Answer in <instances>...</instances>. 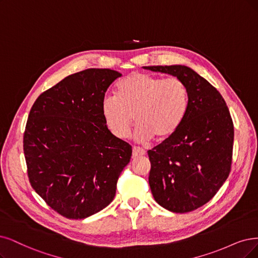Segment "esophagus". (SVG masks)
<instances>
[{
	"instance_id": "obj_1",
	"label": "esophagus",
	"mask_w": 258,
	"mask_h": 258,
	"mask_svg": "<svg viewBox=\"0 0 258 258\" xmlns=\"http://www.w3.org/2000/svg\"><path fill=\"white\" fill-rule=\"evenodd\" d=\"M147 152L144 149H140V148H136L134 147L133 148V157H139V156H144L146 155Z\"/></svg>"
}]
</instances>
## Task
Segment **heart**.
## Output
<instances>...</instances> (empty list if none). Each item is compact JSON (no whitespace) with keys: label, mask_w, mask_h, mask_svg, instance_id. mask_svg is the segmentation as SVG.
Masks as SVG:
<instances>
[{"label":"heart","mask_w":258,"mask_h":258,"mask_svg":"<svg viewBox=\"0 0 258 258\" xmlns=\"http://www.w3.org/2000/svg\"><path fill=\"white\" fill-rule=\"evenodd\" d=\"M117 97L105 95L101 112L110 134L126 138L135 122V139L166 140L182 125L189 105L187 86L177 79L164 80L134 72L117 84Z\"/></svg>","instance_id":"obj_1"}]
</instances>
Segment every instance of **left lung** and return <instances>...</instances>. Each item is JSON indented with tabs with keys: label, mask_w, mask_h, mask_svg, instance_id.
<instances>
[{
	"label": "left lung",
	"mask_w": 258,
	"mask_h": 258,
	"mask_svg": "<svg viewBox=\"0 0 258 258\" xmlns=\"http://www.w3.org/2000/svg\"><path fill=\"white\" fill-rule=\"evenodd\" d=\"M176 76L188 89L182 125L148 151L149 184L155 201L173 213H189L215 197L230 175L234 124L226 103L212 84L186 66H149Z\"/></svg>",
	"instance_id": "8db88e82"
}]
</instances>
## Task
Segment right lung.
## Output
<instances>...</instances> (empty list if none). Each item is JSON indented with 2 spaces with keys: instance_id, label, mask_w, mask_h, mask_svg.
I'll return each mask as SVG.
<instances>
[{
  "instance_id": "obj_1",
  "label": "right lung",
  "mask_w": 258,
  "mask_h": 258,
  "mask_svg": "<svg viewBox=\"0 0 258 258\" xmlns=\"http://www.w3.org/2000/svg\"><path fill=\"white\" fill-rule=\"evenodd\" d=\"M122 76L87 69L42 92L28 114L23 136L27 175L55 212L84 219L102 211L116 195L132 147L114 138L101 112L105 92Z\"/></svg>"
}]
</instances>
